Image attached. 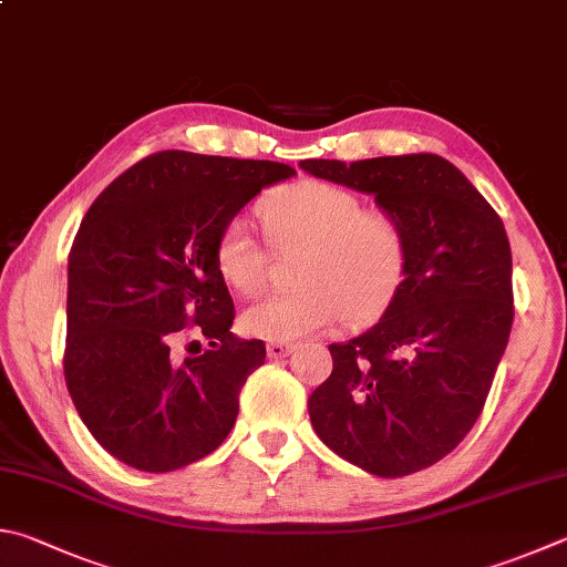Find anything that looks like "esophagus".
Returning a JSON list of instances; mask_svg holds the SVG:
<instances>
[{
    "label": "esophagus",
    "instance_id": "obj_1",
    "mask_svg": "<svg viewBox=\"0 0 567 567\" xmlns=\"http://www.w3.org/2000/svg\"><path fill=\"white\" fill-rule=\"evenodd\" d=\"M295 347L292 344H285V342H270L267 344V354H270L272 359H282L287 354H292Z\"/></svg>",
    "mask_w": 567,
    "mask_h": 567
}]
</instances>
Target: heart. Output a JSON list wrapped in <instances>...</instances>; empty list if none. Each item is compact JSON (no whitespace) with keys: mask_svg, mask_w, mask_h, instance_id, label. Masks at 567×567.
Returning <instances> with one entry per match:
<instances>
[{"mask_svg":"<svg viewBox=\"0 0 567 567\" xmlns=\"http://www.w3.org/2000/svg\"><path fill=\"white\" fill-rule=\"evenodd\" d=\"M275 245H305L290 292H272L243 312V329L270 342H300L339 317L359 322L391 300L406 270V233L394 213L367 208L362 195L339 183L297 178L257 205ZM215 267L233 290L265 282L267 250L245 218H230L215 240Z\"/></svg>","mask_w":567,"mask_h":567,"instance_id":"obj_1","label":"heart"}]
</instances>
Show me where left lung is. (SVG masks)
Listing matches in <instances>:
<instances>
[{
    "instance_id": "left-lung-1",
    "label": "left lung",
    "mask_w": 567,
    "mask_h": 567,
    "mask_svg": "<svg viewBox=\"0 0 567 567\" xmlns=\"http://www.w3.org/2000/svg\"><path fill=\"white\" fill-rule=\"evenodd\" d=\"M315 178L372 193L406 233V270L384 317L329 344L332 374L310 409L317 436L374 476L434 466L481 416L513 324L506 228L434 153L302 161Z\"/></svg>"
}]
</instances>
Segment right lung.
Returning <instances> with one entry per match:
<instances>
[{
  "instance_id": "1",
  "label": "right lung",
  "mask_w": 567,
  "mask_h": 567,
  "mask_svg": "<svg viewBox=\"0 0 567 567\" xmlns=\"http://www.w3.org/2000/svg\"><path fill=\"white\" fill-rule=\"evenodd\" d=\"M290 176L295 168L275 161L158 151L84 215L69 252L64 377L113 458L166 473L230 434L265 342L230 332L235 305L215 240L265 185ZM193 336L209 349L181 360Z\"/></svg>"
}]
</instances>
